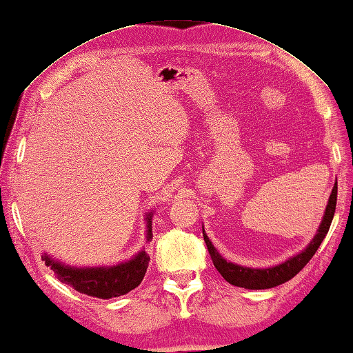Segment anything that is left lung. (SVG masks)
<instances>
[{
	"instance_id": "1",
	"label": "left lung",
	"mask_w": 353,
	"mask_h": 353,
	"mask_svg": "<svg viewBox=\"0 0 353 353\" xmlns=\"http://www.w3.org/2000/svg\"><path fill=\"white\" fill-rule=\"evenodd\" d=\"M336 191H338V186L335 182L332 194L329 197V202L326 206V211H324L319 231H316L315 237L307 245L306 250L294 255V257L286 260L285 263L277 265V266L266 268V269H255V268H246V266L231 263V261H226L222 255L219 254L216 248H214L211 240L208 239V236H206L203 230V239H205L206 248H208V252L211 255L214 266H216L220 275H222L228 283H231V285L239 286V288H245V289H269L289 281L309 263V260L314 257V254L320 248L321 241L324 240V237H326L335 214Z\"/></svg>"
}]
</instances>
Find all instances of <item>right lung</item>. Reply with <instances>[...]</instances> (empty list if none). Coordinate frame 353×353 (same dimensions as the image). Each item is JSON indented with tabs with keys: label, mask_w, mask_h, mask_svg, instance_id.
<instances>
[{
	"label": "right lung",
	"mask_w": 353,
	"mask_h": 353,
	"mask_svg": "<svg viewBox=\"0 0 353 353\" xmlns=\"http://www.w3.org/2000/svg\"><path fill=\"white\" fill-rule=\"evenodd\" d=\"M151 217H153V212H148L145 219L147 220V241L153 239ZM43 260L47 266H50L59 281L72 286L74 291L96 296V299L108 300L113 296L125 295L141 285L143 275L147 272L150 257L145 250H142L133 259L123 261V263L98 268L67 266L58 260H53L47 254L43 255Z\"/></svg>",
	"instance_id": "obj_1"
}]
</instances>
